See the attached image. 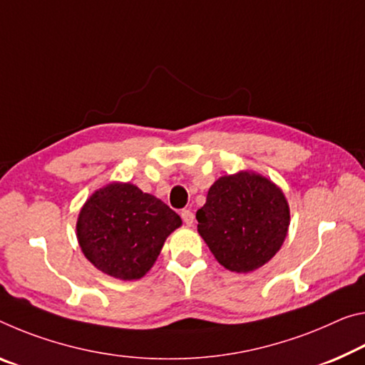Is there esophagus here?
<instances>
[{"mask_svg": "<svg viewBox=\"0 0 365 365\" xmlns=\"http://www.w3.org/2000/svg\"><path fill=\"white\" fill-rule=\"evenodd\" d=\"M182 219H183V222L190 227V225H193V222H195V214L190 210H183L182 211Z\"/></svg>", "mask_w": 365, "mask_h": 365, "instance_id": "34e87169", "label": "esophagus"}]
</instances>
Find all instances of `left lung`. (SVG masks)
I'll list each match as a JSON object with an SVG mask.
<instances>
[{
	"label": "left lung",
	"mask_w": 365,
	"mask_h": 365,
	"mask_svg": "<svg viewBox=\"0 0 365 365\" xmlns=\"http://www.w3.org/2000/svg\"><path fill=\"white\" fill-rule=\"evenodd\" d=\"M196 219L214 258L235 273H250L279 250L291 214L279 187L259 173L239 172L211 185Z\"/></svg>",
	"instance_id": "8db88e82"
}]
</instances>
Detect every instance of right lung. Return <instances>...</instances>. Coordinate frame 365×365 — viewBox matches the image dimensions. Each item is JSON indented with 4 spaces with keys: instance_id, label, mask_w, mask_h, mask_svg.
<instances>
[{
    "instance_id": "right-lung-1",
    "label": "right lung",
    "mask_w": 365,
    "mask_h": 365,
    "mask_svg": "<svg viewBox=\"0 0 365 365\" xmlns=\"http://www.w3.org/2000/svg\"><path fill=\"white\" fill-rule=\"evenodd\" d=\"M182 219L159 198L131 183H108L79 212L76 232L84 257L112 277L140 279L153 268Z\"/></svg>"
}]
</instances>
